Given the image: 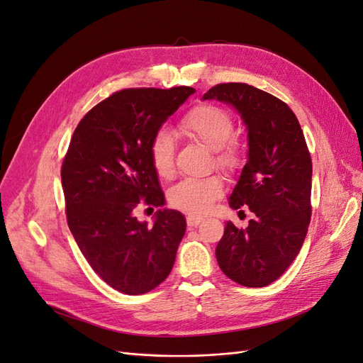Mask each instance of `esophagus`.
I'll use <instances>...</instances> for the list:
<instances>
[{
  "mask_svg": "<svg viewBox=\"0 0 363 363\" xmlns=\"http://www.w3.org/2000/svg\"><path fill=\"white\" fill-rule=\"evenodd\" d=\"M186 221H188V227H189V228H192V227H196L199 224H201V223H203V218L189 215L188 218H186Z\"/></svg>",
  "mask_w": 363,
  "mask_h": 363,
  "instance_id": "34e87169",
  "label": "esophagus"
}]
</instances>
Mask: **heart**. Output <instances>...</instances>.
Returning <instances> with one entry per match:
<instances>
[{"mask_svg":"<svg viewBox=\"0 0 363 363\" xmlns=\"http://www.w3.org/2000/svg\"><path fill=\"white\" fill-rule=\"evenodd\" d=\"M183 135L201 142L215 151V163L227 172L240 164V152L233 138V121L230 115L212 104H200L186 113L179 123ZM150 159L156 174L162 179L174 175V139L167 130L155 133L150 144ZM224 194L223 180L211 175L206 179H189L172 186L168 192L169 204L191 215H204Z\"/></svg>","mask_w":363,"mask_h":363,"instance_id":"1","label":"heart"}]
</instances>
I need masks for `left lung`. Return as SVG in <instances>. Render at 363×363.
<instances>
[{
	"instance_id": "left-lung-1",
	"label": "left lung",
	"mask_w": 363,
	"mask_h": 363,
	"mask_svg": "<svg viewBox=\"0 0 363 363\" xmlns=\"http://www.w3.org/2000/svg\"><path fill=\"white\" fill-rule=\"evenodd\" d=\"M203 100L232 106L247 127V163L230 207L255 213L247 228L227 221L216 260L228 279L248 288L276 281L298 255L311 223L312 160L298 119L286 103L245 83H224Z\"/></svg>"
}]
</instances>
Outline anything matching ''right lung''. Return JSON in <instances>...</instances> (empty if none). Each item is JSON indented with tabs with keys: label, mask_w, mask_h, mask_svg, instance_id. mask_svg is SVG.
Segmentation results:
<instances>
[{
	"label": "right lung",
	"mask_w": 363,
	"mask_h": 363,
	"mask_svg": "<svg viewBox=\"0 0 363 363\" xmlns=\"http://www.w3.org/2000/svg\"><path fill=\"white\" fill-rule=\"evenodd\" d=\"M194 87L119 91L84 115L62 164L67 218L77 245L108 286L150 292L169 276L186 232L183 213L159 208L148 225L135 216L140 200L164 206L150 159L156 131Z\"/></svg>",
	"instance_id": "right-lung-1"
}]
</instances>
